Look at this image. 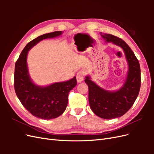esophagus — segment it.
I'll return each mask as SVG.
<instances>
[{"instance_id": "1", "label": "esophagus", "mask_w": 154, "mask_h": 154, "mask_svg": "<svg viewBox=\"0 0 154 154\" xmlns=\"http://www.w3.org/2000/svg\"><path fill=\"white\" fill-rule=\"evenodd\" d=\"M84 78V72L83 71L78 72L76 74V80L78 83H81L83 80Z\"/></svg>"}]
</instances>
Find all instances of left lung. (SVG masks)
<instances>
[{
	"instance_id": "8db88e82",
	"label": "left lung",
	"mask_w": 154,
	"mask_h": 154,
	"mask_svg": "<svg viewBox=\"0 0 154 154\" xmlns=\"http://www.w3.org/2000/svg\"><path fill=\"white\" fill-rule=\"evenodd\" d=\"M100 35L105 42H111L123 49L128 65L125 80L116 91L106 90L91 80L89 75L85 76L91 110L101 118L112 119L124 115L134 103L141 87V69L136 56L125 41L112 35Z\"/></svg>"
}]
</instances>
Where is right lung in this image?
<instances>
[{
    "mask_svg": "<svg viewBox=\"0 0 154 154\" xmlns=\"http://www.w3.org/2000/svg\"><path fill=\"white\" fill-rule=\"evenodd\" d=\"M62 33L63 31H54L31 40L22 50L15 63L14 87L18 98L32 116L42 119H52L64 112L68 103L69 93L77 84L76 78L74 76L69 80L45 86L38 85L30 77L27 54L40 41L57 38Z\"/></svg>",
    "mask_w": 154,
    "mask_h": 154,
    "instance_id": "right-lung-1",
    "label": "right lung"
}]
</instances>
